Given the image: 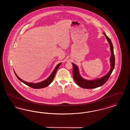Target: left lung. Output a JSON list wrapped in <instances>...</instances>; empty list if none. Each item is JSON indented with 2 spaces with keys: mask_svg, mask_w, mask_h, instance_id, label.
<instances>
[{
  "mask_svg": "<svg viewBox=\"0 0 130 130\" xmlns=\"http://www.w3.org/2000/svg\"><path fill=\"white\" fill-rule=\"evenodd\" d=\"M105 37L106 38L107 41H108L109 43L110 44V50L111 52V55L110 56V63H111V69L109 72L106 74L104 76L101 77V78H97L93 80H87L84 78H83L80 74L79 69L78 66L75 65L74 63H72L73 66V77L74 79L75 82L76 83L82 88L84 89H93L99 87L103 85L109 79L111 74L113 70L115 68V57L113 53V45L111 43V40L108 37L105 32H104V34Z\"/></svg>",
  "mask_w": 130,
  "mask_h": 130,
  "instance_id": "obj_1",
  "label": "left lung"
}]
</instances>
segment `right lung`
Returning <instances> with one entry per match:
<instances>
[{
	"label": "right lung",
	"mask_w": 130,
	"mask_h": 130,
	"mask_svg": "<svg viewBox=\"0 0 130 130\" xmlns=\"http://www.w3.org/2000/svg\"><path fill=\"white\" fill-rule=\"evenodd\" d=\"M61 63H60L56 65V66L55 68V69L54 70V71L52 72L51 74L49 76L46 80L40 82H38V83H36L28 82H26L25 81L23 80L19 77V76H18V75L15 73L14 71V74H15L16 76L17 77V78L19 79V80L20 81H21L22 82H23V83H24L26 85H27V86L30 87L31 88H32L34 89H41V88H43L49 86L50 84L52 83V82L53 81L55 76L57 70L58 69Z\"/></svg>",
	"instance_id": "1"
}]
</instances>
